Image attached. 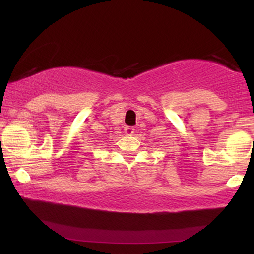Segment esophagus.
<instances>
[{
	"mask_svg": "<svg viewBox=\"0 0 254 254\" xmlns=\"http://www.w3.org/2000/svg\"><path fill=\"white\" fill-rule=\"evenodd\" d=\"M124 130H125V134H126V135H133L135 133V129L130 126H126V127H125Z\"/></svg>",
	"mask_w": 254,
	"mask_h": 254,
	"instance_id": "esophagus-1",
	"label": "esophagus"
}]
</instances>
